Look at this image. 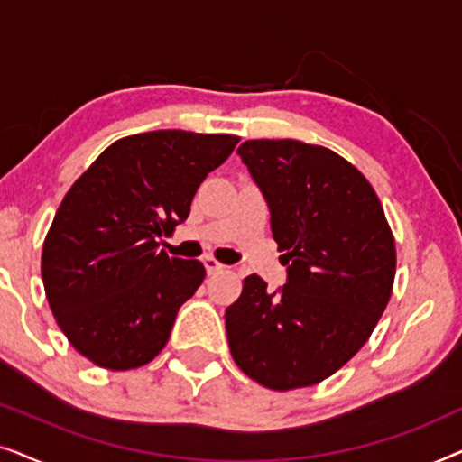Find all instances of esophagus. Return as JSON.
I'll use <instances>...</instances> for the list:
<instances>
[{
  "mask_svg": "<svg viewBox=\"0 0 462 462\" xmlns=\"http://www.w3.org/2000/svg\"><path fill=\"white\" fill-rule=\"evenodd\" d=\"M204 267H206V271H208V275H214V273H220V271L225 269V264L218 263L217 258L206 256V258H204Z\"/></svg>",
  "mask_w": 462,
  "mask_h": 462,
  "instance_id": "esophagus-1",
  "label": "esophagus"
}]
</instances>
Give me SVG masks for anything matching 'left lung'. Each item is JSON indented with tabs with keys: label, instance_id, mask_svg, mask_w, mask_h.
<instances>
[{
	"label": "left lung",
	"instance_id": "1",
	"mask_svg": "<svg viewBox=\"0 0 462 462\" xmlns=\"http://www.w3.org/2000/svg\"><path fill=\"white\" fill-rule=\"evenodd\" d=\"M237 155L267 199L288 280H244L226 307L231 356L267 389L311 387L362 349L391 299L395 239L374 189L334 151L245 141Z\"/></svg>",
	"mask_w": 462,
	"mask_h": 462
}]
</instances>
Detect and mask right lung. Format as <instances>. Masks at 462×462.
<instances>
[{"mask_svg": "<svg viewBox=\"0 0 462 462\" xmlns=\"http://www.w3.org/2000/svg\"><path fill=\"white\" fill-rule=\"evenodd\" d=\"M237 143L185 130L125 136L69 189L43 242L42 280L56 324L92 364L141 368L166 346L206 269L157 250V239L187 220Z\"/></svg>", "mask_w": 462, "mask_h": 462, "instance_id": "right-lung-1", "label": "right lung"}]
</instances>
